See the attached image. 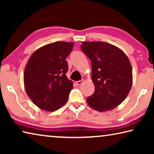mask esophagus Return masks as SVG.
I'll return each mask as SVG.
<instances>
[{"label": "esophagus", "mask_w": 154, "mask_h": 154, "mask_svg": "<svg viewBox=\"0 0 154 154\" xmlns=\"http://www.w3.org/2000/svg\"><path fill=\"white\" fill-rule=\"evenodd\" d=\"M83 79H82V80H79V81H77V82H76L77 83V84L78 85H82V83L83 82Z\"/></svg>", "instance_id": "obj_1"}]
</instances>
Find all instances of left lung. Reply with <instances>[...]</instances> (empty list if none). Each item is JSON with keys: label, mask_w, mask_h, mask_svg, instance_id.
Instances as JSON below:
<instances>
[{"label": "left lung", "mask_w": 154, "mask_h": 154, "mask_svg": "<svg viewBox=\"0 0 154 154\" xmlns=\"http://www.w3.org/2000/svg\"><path fill=\"white\" fill-rule=\"evenodd\" d=\"M82 50L92 63L95 90L86 101L91 108L104 112L118 106L128 95L132 85V69L124 52L110 43L82 42Z\"/></svg>", "instance_id": "1"}]
</instances>
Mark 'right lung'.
Here are the masks:
<instances>
[{
    "label": "right lung",
    "mask_w": 154,
    "mask_h": 154,
    "mask_svg": "<svg viewBox=\"0 0 154 154\" xmlns=\"http://www.w3.org/2000/svg\"><path fill=\"white\" fill-rule=\"evenodd\" d=\"M74 46L72 42L58 41L34 52L26 65L24 83L32 103L46 111H54L67 102L72 87L68 79L65 60Z\"/></svg>",
    "instance_id": "right-lung-1"
}]
</instances>
